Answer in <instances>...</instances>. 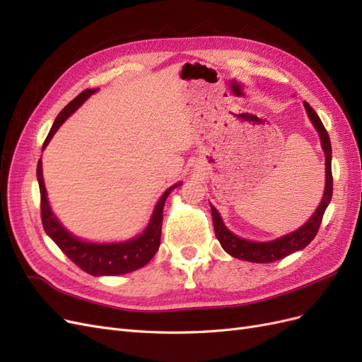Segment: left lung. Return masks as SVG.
I'll return each instance as SVG.
<instances>
[{
  "label": "left lung",
  "mask_w": 362,
  "mask_h": 362,
  "mask_svg": "<svg viewBox=\"0 0 362 362\" xmlns=\"http://www.w3.org/2000/svg\"><path fill=\"white\" fill-rule=\"evenodd\" d=\"M303 105L308 112L309 119L313 121L314 127L318 132L320 141H322V147L325 150V156H326V163H325L326 165V185H325L322 203H320L314 215L300 227V229H297L293 233H288V235L282 236V238H277L274 241H268V243L247 241V240L240 238V236L233 235L224 226L218 211H216L211 204L214 230H215L216 238H218L223 249L233 257H238V259L249 261V262H257V264H267V262H274L279 259H284V257H286L288 255L305 249V247L315 238V235L320 229V224H322L325 211L327 208V204L330 203V199H332L334 179H332V165H330V160H332V147H330V139H329V135L323 126L322 119L318 118L315 110L309 106L306 101H303Z\"/></svg>",
  "instance_id": "8db88e82"
}]
</instances>
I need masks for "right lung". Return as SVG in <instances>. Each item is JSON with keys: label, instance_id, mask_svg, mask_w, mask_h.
Instances as JSON below:
<instances>
[{"label": "right lung", "instance_id": "obj_1", "mask_svg": "<svg viewBox=\"0 0 362 362\" xmlns=\"http://www.w3.org/2000/svg\"><path fill=\"white\" fill-rule=\"evenodd\" d=\"M95 92L97 89H86L72 100L69 105L62 109V112L54 119L53 127H51L48 133L42 150L48 146V142L54 136L57 129L64 124V121L71 115V113H74L92 94H95ZM37 182L40 191V218H42V226L47 235L57 244L59 249L64 252L72 262L92 276L126 274L130 272H135L138 268L150 262L151 257L156 255L160 244L165 200H167L170 192L174 188H177L182 185H174V187L163 192L160 200L156 204V208L153 211L147 229L144 230L138 238H133L126 243L94 244L76 238V236L71 235L54 216L47 199V189L42 177V160L40 159L37 162Z\"/></svg>", "mask_w": 362, "mask_h": 362}]
</instances>
